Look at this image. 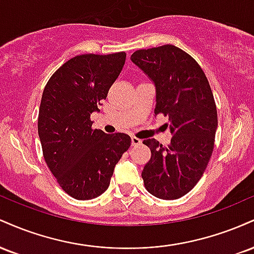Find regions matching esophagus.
Listing matches in <instances>:
<instances>
[{
    "label": "esophagus",
    "mask_w": 254,
    "mask_h": 254,
    "mask_svg": "<svg viewBox=\"0 0 254 254\" xmlns=\"http://www.w3.org/2000/svg\"><path fill=\"white\" fill-rule=\"evenodd\" d=\"M131 143H132V145H138V144L142 143V139H139V138H137V137L132 136V137H131Z\"/></svg>",
    "instance_id": "1"
}]
</instances>
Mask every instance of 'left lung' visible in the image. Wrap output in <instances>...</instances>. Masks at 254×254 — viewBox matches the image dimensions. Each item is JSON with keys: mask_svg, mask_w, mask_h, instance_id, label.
Listing matches in <instances>:
<instances>
[{"mask_svg": "<svg viewBox=\"0 0 254 254\" xmlns=\"http://www.w3.org/2000/svg\"><path fill=\"white\" fill-rule=\"evenodd\" d=\"M131 61L155 84L154 113L168 116L173 135L168 145L143 141L151 151L144 186L160 199H177L199 182L214 149L217 111L210 84L199 64L170 44L137 50Z\"/></svg>", "mask_w": 254, "mask_h": 254, "instance_id": "obj_1", "label": "left lung"}]
</instances>
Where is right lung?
Masks as SVG:
<instances>
[{
  "instance_id": "obj_1",
  "label": "right lung",
  "mask_w": 254,
  "mask_h": 254,
  "mask_svg": "<svg viewBox=\"0 0 254 254\" xmlns=\"http://www.w3.org/2000/svg\"><path fill=\"white\" fill-rule=\"evenodd\" d=\"M125 52L80 55L55 71L44 88L38 116L43 155L61 188L75 199L99 197L109 189L116 165L129 149L127 133L92 129L125 63Z\"/></svg>"
}]
</instances>
